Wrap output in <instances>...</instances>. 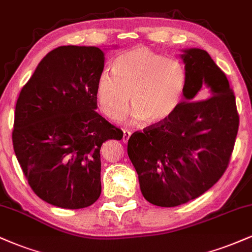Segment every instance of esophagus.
<instances>
[{
    "label": "esophagus",
    "mask_w": 252,
    "mask_h": 252,
    "mask_svg": "<svg viewBox=\"0 0 252 252\" xmlns=\"http://www.w3.org/2000/svg\"><path fill=\"white\" fill-rule=\"evenodd\" d=\"M130 136H131V132L129 130H123V142L124 143H128Z\"/></svg>",
    "instance_id": "obj_1"
}]
</instances>
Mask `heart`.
Returning a JSON list of instances; mask_svg holds the SVG:
<instances>
[{"label":"heart","instance_id":"1","mask_svg":"<svg viewBox=\"0 0 252 252\" xmlns=\"http://www.w3.org/2000/svg\"><path fill=\"white\" fill-rule=\"evenodd\" d=\"M113 70L102 71L96 83L99 107L110 120L126 117L130 97L134 122L157 124L174 115L186 87V71L178 61L138 47L118 56Z\"/></svg>","mask_w":252,"mask_h":252}]
</instances>
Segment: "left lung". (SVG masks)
Instances as JSON below:
<instances>
[{
	"instance_id": "obj_1",
	"label": "left lung",
	"mask_w": 252,
	"mask_h": 252,
	"mask_svg": "<svg viewBox=\"0 0 252 252\" xmlns=\"http://www.w3.org/2000/svg\"><path fill=\"white\" fill-rule=\"evenodd\" d=\"M181 57L184 102L169 120L134 132L128 141L142 195L164 208L195 199L217 183L228 168L239 126L228 78L210 55L190 48Z\"/></svg>"
}]
</instances>
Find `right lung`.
<instances>
[{
    "instance_id": "1",
    "label": "right lung",
    "mask_w": 252,
    "mask_h": 252,
    "mask_svg": "<svg viewBox=\"0 0 252 252\" xmlns=\"http://www.w3.org/2000/svg\"><path fill=\"white\" fill-rule=\"evenodd\" d=\"M104 68L97 47L62 45L48 53L21 90L13 145L30 188L63 209L92 205L101 195V147L122 130L96 113Z\"/></svg>"
}]
</instances>
